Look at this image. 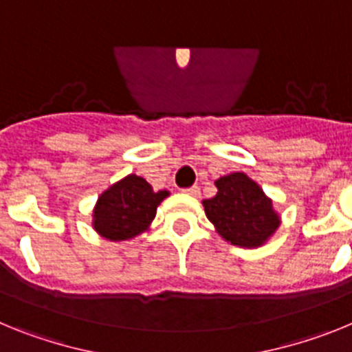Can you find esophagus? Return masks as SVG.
Returning <instances> with one entry per match:
<instances>
[{
    "instance_id": "obj_1",
    "label": "esophagus",
    "mask_w": 352,
    "mask_h": 352,
    "mask_svg": "<svg viewBox=\"0 0 352 352\" xmlns=\"http://www.w3.org/2000/svg\"><path fill=\"white\" fill-rule=\"evenodd\" d=\"M185 194L192 195V197H199V195H201V188H199L197 185H194L190 186V188H185Z\"/></svg>"
}]
</instances>
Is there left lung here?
Listing matches in <instances>:
<instances>
[{"mask_svg":"<svg viewBox=\"0 0 352 352\" xmlns=\"http://www.w3.org/2000/svg\"><path fill=\"white\" fill-rule=\"evenodd\" d=\"M217 195L203 201L217 232L238 247H261L280 226L272 199L245 173H232L214 182Z\"/></svg>","mask_w":352,"mask_h":352,"instance_id":"obj_1","label":"left lung"}]
</instances>
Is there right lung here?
<instances>
[{
	"label": "right lung",
	"mask_w": 352,
	"mask_h": 352,
	"mask_svg": "<svg viewBox=\"0 0 352 352\" xmlns=\"http://www.w3.org/2000/svg\"><path fill=\"white\" fill-rule=\"evenodd\" d=\"M167 195V190L155 192L144 178L130 174L98 197L93 210V227L111 241L135 238L148 231L158 204Z\"/></svg>",
	"instance_id": "add662e5"
}]
</instances>
